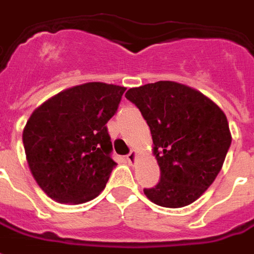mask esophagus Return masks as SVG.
I'll use <instances>...</instances> for the list:
<instances>
[{
  "label": "esophagus",
  "instance_id": "34e87169",
  "mask_svg": "<svg viewBox=\"0 0 254 254\" xmlns=\"http://www.w3.org/2000/svg\"><path fill=\"white\" fill-rule=\"evenodd\" d=\"M126 159H127V161H128V164L132 165V164H135V161H136V153L135 150H131L127 156H126Z\"/></svg>",
  "mask_w": 254,
  "mask_h": 254
}]
</instances>
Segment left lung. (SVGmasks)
Returning a JSON list of instances; mask_svg holds the SVG:
<instances>
[{
	"mask_svg": "<svg viewBox=\"0 0 254 254\" xmlns=\"http://www.w3.org/2000/svg\"><path fill=\"white\" fill-rule=\"evenodd\" d=\"M126 98L146 120L161 172L145 195L165 208L194 202L216 179L231 145L224 112L198 90L171 80L132 87Z\"/></svg>",
	"mask_w": 254,
	"mask_h": 254,
	"instance_id": "1",
	"label": "left lung"
}]
</instances>
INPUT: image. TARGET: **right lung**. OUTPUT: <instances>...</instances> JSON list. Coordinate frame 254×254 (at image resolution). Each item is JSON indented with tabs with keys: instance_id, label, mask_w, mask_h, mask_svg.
<instances>
[{
	"instance_id": "add662e5",
	"label": "right lung",
	"mask_w": 254,
	"mask_h": 254,
	"mask_svg": "<svg viewBox=\"0 0 254 254\" xmlns=\"http://www.w3.org/2000/svg\"><path fill=\"white\" fill-rule=\"evenodd\" d=\"M126 87L101 82L73 86L38 107L23 131L30 171L61 204H82L105 189L116 163L105 124Z\"/></svg>"
}]
</instances>
